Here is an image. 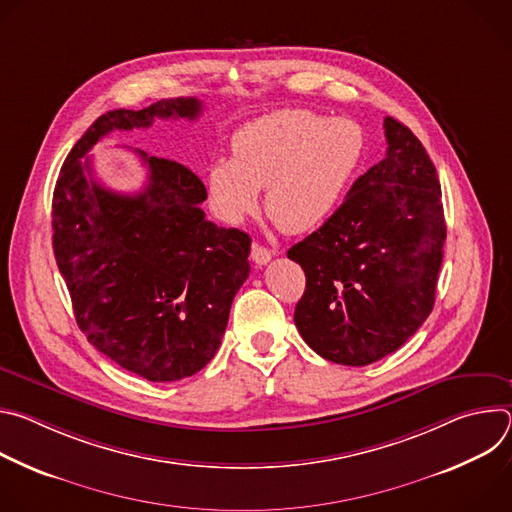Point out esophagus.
Returning <instances> with one entry per match:
<instances>
[{
    "label": "esophagus",
    "instance_id": "obj_1",
    "mask_svg": "<svg viewBox=\"0 0 512 512\" xmlns=\"http://www.w3.org/2000/svg\"><path fill=\"white\" fill-rule=\"evenodd\" d=\"M271 255H273V251L271 249H267V247H263V245H259V243H253V249H251V259L255 261V265H265V263H269L271 261Z\"/></svg>",
    "mask_w": 512,
    "mask_h": 512
}]
</instances>
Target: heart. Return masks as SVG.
<instances>
[{
	"label": "heart",
	"mask_w": 512,
	"mask_h": 512,
	"mask_svg": "<svg viewBox=\"0 0 512 512\" xmlns=\"http://www.w3.org/2000/svg\"><path fill=\"white\" fill-rule=\"evenodd\" d=\"M364 156L362 127L348 117L281 109L245 123L231 139V160L204 174L206 200L227 223L259 204L285 233H308L340 206Z\"/></svg>",
	"instance_id": "heart-1"
}]
</instances>
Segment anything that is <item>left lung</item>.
Instances as JSON below:
<instances>
[{
	"label": "left lung",
	"mask_w": 512,
	"mask_h": 512,
	"mask_svg": "<svg viewBox=\"0 0 512 512\" xmlns=\"http://www.w3.org/2000/svg\"><path fill=\"white\" fill-rule=\"evenodd\" d=\"M387 156L287 257L306 291L294 320L322 358L364 367L401 348L435 302L446 221L433 162L409 127L385 119Z\"/></svg>",
	"instance_id": "obj_1"
}]
</instances>
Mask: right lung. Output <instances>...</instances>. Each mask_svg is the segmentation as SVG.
I'll return each mask as SVG.
<instances>
[{"label":"right lung","mask_w":512,"mask_h":512,"mask_svg":"<svg viewBox=\"0 0 512 512\" xmlns=\"http://www.w3.org/2000/svg\"><path fill=\"white\" fill-rule=\"evenodd\" d=\"M194 97L101 115L66 156L52 198V247L87 340L121 369L170 383L204 369L221 346L251 237L206 221V188L186 166L137 152L150 180L117 194L93 178L87 156L113 129L196 119Z\"/></svg>","instance_id":"add662e5"}]
</instances>
